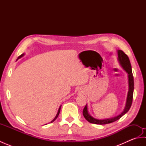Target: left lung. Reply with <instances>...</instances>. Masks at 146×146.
<instances>
[{"mask_svg": "<svg viewBox=\"0 0 146 146\" xmlns=\"http://www.w3.org/2000/svg\"><path fill=\"white\" fill-rule=\"evenodd\" d=\"M118 60H119V63L122 67L124 69L128 74V78H129V91L127 94V100L125 104V107L124 110L122 113L119 114L115 117L109 118V119H97L92 117L88 112V108L87 105H85V108H83V115L86 120L88 121L89 122L92 123H95V124H99V125H104L107 124V123H110L111 122H113L115 121L120 119L123 115H125L127 111L129 110L130 108H131L132 103V99H133V93H134V77L132 75V68L131 62H130L129 58L127 56L124 52L122 50H118Z\"/></svg>", "mask_w": 146, "mask_h": 146, "instance_id": "left-lung-1", "label": "left lung"}]
</instances>
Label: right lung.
<instances>
[{
    "mask_svg": "<svg viewBox=\"0 0 146 146\" xmlns=\"http://www.w3.org/2000/svg\"><path fill=\"white\" fill-rule=\"evenodd\" d=\"M24 55V54H21V56H19V58H18V59H19V58H21V57H23V56ZM60 110H61V106L60 107V108H59V109H58V113H57V114H56V117H54V119H53V120H52V121H51V122H54V121L56 120V119H57V117H58V115H59V113H60Z\"/></svg>",
    "mask_w": 146,
    "mask_h": 146,
    "instance_id": "add662e5",
    "label": "right lung"
}]
</instances>
